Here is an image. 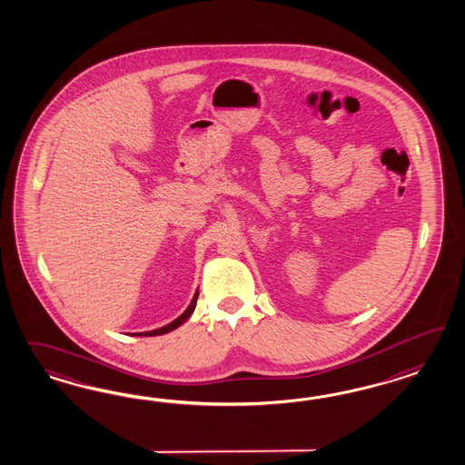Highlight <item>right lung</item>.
<instances>
[{"mask_svg": "<svg viewBox=\"0 0 465 465\" xmlns=\"http://www.w3.org/2000/svg\"><path fill=\"white\" fill-rule=\"evenodd\" d=\"M196 300H198V292L194 294V298H193V302L188 306V310L184 312V313L181 314L179 318H176L174 322H171L169 325H165L163 328H157V330H152V331H143V333H135L138 337H155V335H163V333H169V331H173V330H176L177 327H181L186 320H188L189 316L193 314L194 312V308H196Z\"/></svg>", "mask_w": 465, "mask_h": 465, "instance_id": "obj_1", "label": "right lung"}]
</instances>
